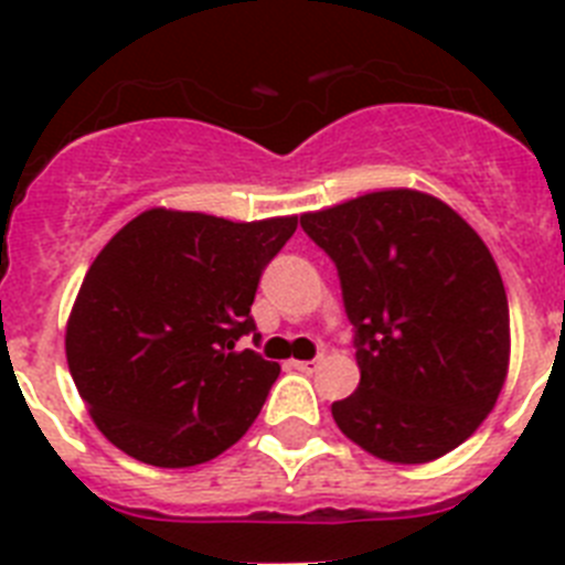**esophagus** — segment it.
I'll list each match as a JSON object with an SVG mask.
<instances>
[{
	"instance_id": "obj_1",
	"label": "esophagus",
	"mask_w": 565,
	"mask_h": 565,
	"mask_svg": "<svg viewBox=\"0 0 565 565\" xmlns=\"http://www.w3.org/2000/svg\"><path fill=\"white\" fill-rule=\"evenodd\" d=\"M294 367H297V371H302V373H313V371H319V367H322V356L319 359H306V362H291Z\"/></svg>"
}]
</instances>
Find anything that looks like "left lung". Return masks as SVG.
Listing matches in <instances>:
<instances>
[{"mask_svg":"<svg viewBox=\"0 0 565 565\" xmlns=\"http://www.w3.org/2000/svg\"><path fill=\"white\" fill-rule=\"evenodd\" d=\"M337 263L356 328L359 387L339 430L391 463L456 450L495 407L509 371V306L487 243L418 189H382L299 217Z\"/></svg>","mask_w":565,"mask_h":565,"instance_id":"obj_1","label":"left lung"}]
</instances>
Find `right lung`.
<instances>
[{"label":"right lung","mask_w":565,"mask_h":565,"mask_svg":"<svg viewBox=\"0 0 565 565\" xmlns=\"http://www.w3.org/2000/svg\"><path fill=\"white\" fill-rule=\"evenodd\" d=\"M294 232L297 214L234 223L158 206L98 252L64 351L109 444L135 461L181 469L246 436L279 364L234 342L254 331L259 274Z\"/></svg>","instance_id":"1"}]
</instances>
